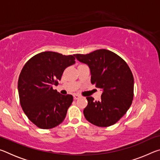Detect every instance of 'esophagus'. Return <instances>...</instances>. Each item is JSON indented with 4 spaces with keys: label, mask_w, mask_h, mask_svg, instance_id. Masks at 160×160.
Wrapping results in <instances>:
<instances>
[{
    "label": "esophagus",
    "mask_w": 160,
    "mask_h": 160,
    "mask_svg": "<svg viewBox=\"0 0 160 160\" xmlns=\"http://www.w3.org/2000/svg\"><path fill=\"white\" fill-rule=\"evenodd\" d=\"M73 98H74V99H78L79 98H80V96L78 95V94H73Z\"/></svg>",
    "instance_id": "34e87169"
}]
</instances>
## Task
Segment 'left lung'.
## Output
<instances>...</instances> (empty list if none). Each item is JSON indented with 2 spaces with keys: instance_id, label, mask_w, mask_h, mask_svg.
Segmentation results:
<instances>
[{
  "instance_id": "8db88e82",
  "label": "left lung",
  "mask_w": 160,
  "mask_h": 160,
  "mask_svg": "<svg viewBox=\"0 0 160 160\" xmlns=\"http://www.w3.org/2000/svg\"><path fill=\"white\" fill-rule=\"evenodd\" d=\"M74 56L88 65L92 84L102 90L99 101L87 97L88 104L83 111L85 118L97 126L113 125L128 110L133 99L134 79L128 64L117 54L107 49Z\"/></svg>"
}]
</instances>
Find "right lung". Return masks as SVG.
<instances>
[{
	"mask_svg": "<svg viewBox=\"0 0 160 160\" xmlns=\"http://www.w3.org/2000/svg\"><path fill=\"white\" fill-rule=\"evenodd\" d=\"M74 55L53 51L38 53L27 62L18 79V93L23 112L42 129L57 126L66 118L73 97L53 90L67 67L75 64Z\"/></svg>",
	"mask_w": 160,
	"mask_h": 160,
	"instance_id": "1",
	"label": "right lung"
}]
</instances>
